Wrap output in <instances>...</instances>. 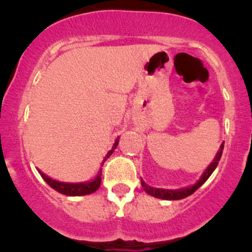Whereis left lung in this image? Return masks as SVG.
<instances>
[{"label": "left lung", "mask_w": 252, "mask_h": 252, "mask_svg": "<svg viewBox=\"0 0 252 252\" xmlns=\"http://www.w3.org/2000/svg\"><path fill=\"white\" fill-rule=\"evenodd\" d=\"M223 147H224V142H223V144L220 145V151H218V154L216 155L215 161H213L212 163H211L210 166L207 167V169H206V171H205V173L202 174L201 179H200L199 182H197L195 185H192V187L188 188V189H182V190L156 189V188H151V187H149V185H146L144 182H142V180H141V187L144 188V190L147 192V194L152 195V196H155V197H158V199H163V200H180V199H184V197L190 196V195L194 194V192L196 191V190L199 189V188L201 187L202 184H204L206 180H207L208 178H210V175L213 173V171H215L216 167H217L218 162H220V157H222Z\"/></svg>", "instance_id": "obj_1"}]
</instances>
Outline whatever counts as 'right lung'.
<instances>
[{
  "instance_id": "add662e5",
  "label": "right lung",
  "mask_w": 252,
  "mask_h": 252,
  "mask_svg": "<svg viewBox=\"0 0 252 252\" xmlns=\"http://www.w3.org/2000/svg\"><path fill=\"white\" fill-rule=\"evenodd\" d=\"M117 145H118V139L116 140V144H114L113 150L116 149ZM113 150H111V151L108 152L107 156H106V158H108V157L111 156L112 152H113ZM106 158H105V161H106ZM39 173L41 174V177L44 178L45 182H46L47 184L52 188V189H55L56 191L61 192V194L67 195V196H81V195L91 194V192L96 191V190H97L101 185V173L98 174L97 177H96V179L93 180V182L79 183V184H72V183H61V182H57V180L51 179V178H48L47 175L41 173V172H39Z\"/></svg>"
}]
</instances>
